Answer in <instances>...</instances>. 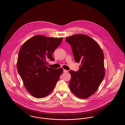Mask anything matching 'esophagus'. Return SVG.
Listing matches in <instances>:
<instances>
[{"mask_svg": "<svg viewBox=\"0 0 125 125\" xmlns=\"http://www.w3.org/2000/svg\"><path fill=\"white\" fill-rule=\"evenodd\" d=\"M63 71H64V72L65 73H66L68 72V71H67V70H65V69H64Z\"/></svg>", "mask_w": 125, "mask_h": 125, "instance_id": "34e87169", "label": "esophagus"}]
</instances>
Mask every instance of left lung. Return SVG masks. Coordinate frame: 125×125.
I'll use <instances>...</instances> for the list:
<instances>
[{"label": "left lung", "instance_id": "8db88e82", "mask_svg": "<svg viewBox=\"0 0 125 125\" xmlns=\"http://www.w3.org/2000/svg\"><path fill=\"white\" fill-rule=\"evenodd\" d=\"M71 45L74 60L80 63L78 72L71 70V91L85 99L94 94L105 77L104 56L98 43L85 34H75L66 38Z\"/></svg>", "mask_w": 125, "mask_h": 125}]
</instances>
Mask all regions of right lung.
<instances>
[{
    "mask_svg": "<svg viewBox=\"0 0 125 125\" xmlns=\"http://www.w3.org/2000/svg\"><path fill=\"white\" fill-rule=\"evenodd\" d=\"M63 38L37 35L22 45L17 63L18 73L25 88L37 98L46 97L53 91L63 70L47 66L48 61L54 60L52 54Z\"/></svg>",
    "mask_w": 125,
    "mask_h": 125,
    "instance_id": "obj_1",
    "label": "right lung"
}]
</instances>
